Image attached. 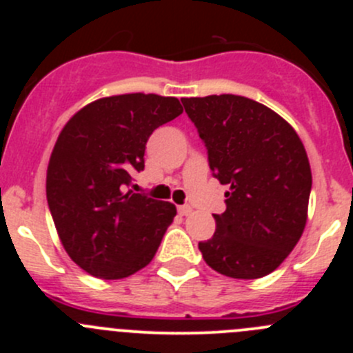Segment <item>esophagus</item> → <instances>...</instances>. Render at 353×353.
I'll use <instances>...</instances> for the list:
<instances>
[{
    "label": "esophagus",
    "instance_id": "esophagus-1",
    "mask_svg": "<svg viewBox=\"0 0 353 353\" xmlns=\"http://www.w3.org/2000/svg\"><path fill=\"white\" fill-rule=\"evenodd\" d=\"M177 212H179L181 215H190V213L193 212V208H191L190 205H181L177 206Z\"/></svg>",
    "mask_w": 353,
    "mask_h": 353
}]
</instances>
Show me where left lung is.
I'll return each instance as SVG.
<instances>
[{
	"instance_id": "1",
	"label": "left lung",
	"mask_w": 353,
	"mask_h": 353,
	"mask_svg": "<svg viewBox=\"0 0 353 353\" xmlns=\"http://www.w3.org/2000/svg\"><path fill=\"white\" fill-rule=\"evenodd\" d=\"M227 184L225 212L199 243L206 265L232 279L252 280L282 265L307 220L312 176L301 138L285 119L259 102L223 94L181 99Z\"/></svg>"
}]
</instances>
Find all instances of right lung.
Returning a JSON list of instances; mask_svg holds the SVG:
<instances>
[{
  "instance_id": "add662e5",
  "label": "right lung",
  "mask_w": 353,
  "mask_h": 353,
  "mask_svg": "<svg viewBox=\"0 0 353 353\" xmlns=\"http://www.w3.org/2000/svg\"><path fill=\"white\" fill-rule=\"evenodd\" d=\"M179 114L176 97L114 95L85 105L59 133L48 205L66 252L90 275L124 279L154 259L176 206L130 186L145 169L150 134Z\"/></svg>"
}]
</instances>
